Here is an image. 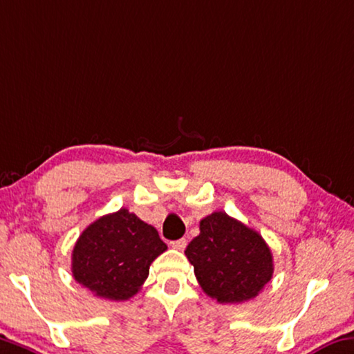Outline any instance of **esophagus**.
<instances>
[{
	"label": "esophagus",
	"instance_id": "obj_1",
	"mask_svg": "<svg viewBox=\"0 0 354 354\" xmlns=\"http://www.w3.org/2000/svg\"><path fill=\"white\" fill-rule=\"evenodd\" d=\"M170 245H171L173 249H176V250H184V249H186V245H187V239L186 238H181V239L171 241Z\"/></svg>",
	"mask_w": 354,
	"mask_h": 354
}]
</instances>
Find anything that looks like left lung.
<instances>
[{"mask_svg":"<svg viewBox=\"0 0 354 354\" xmlns=\"http://www.w3.org/2000/svg\"><path fill=\"white\" fill-rule=\"evenodd\" d=\"M186 257L201 290L221 304L254 299L272 279V254L255 230L217 211L200 222Z\"/></svg>","mask_w":354,"mask_h":354,"instance_id":"8db88e82","label":"left lung"}]
</instances>
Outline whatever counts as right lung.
Masks as SVG:
<instances>
[{
  "label": "right lung",
  "mask_w": 354,
  "mask_h": 354,
  "mask_svg": "<svg viewBox=\"0 0 354 354\" xmlns=\"http://www.w3.org/2000/svg\"><path fill=\"white\" fill-rule=\"evenodd\" d=\"M167 244L126 207L88 225L72 250V276L94 296L126 301L138 293Z\"/></svg>",
  "instance_id": "right-lung-1"
}]
</instances>
